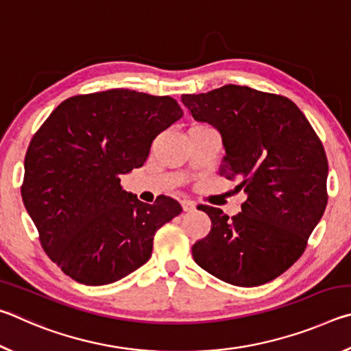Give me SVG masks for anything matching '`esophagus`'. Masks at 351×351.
I'll return each mask as SVG.
<instances>
[{"label": "esophagus", "mask_w": 351, "mask_h": 351, "mask_svg": "<svg viewBox=\"0 0 351 351\" xmlns=\"http://www.w3.org/2000/svg\"><path fill=\"white\" fill-rule=\"evenodd\" d=\"M181 206H182L184 212H190V210L195 209V203H193V201H190V199H182Z\"/></svg>", "instance_id": "esophagus-1"}]
</instances>
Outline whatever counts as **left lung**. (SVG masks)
Here are the masks:
<instances>
[{"instance_id":"left-lung-1","label":"left lung","mask_w":351,"mask_h":351,"mask_svg":"<svg viewBox=\"0 0 351 351\" xmlns=\"http://www.w3.org/2000/svg\"><path fill=\"white\" fill-rule=\"evenodd\" d=\"M195 121L215 127L226 154L219 175L246 193L241 212L198 206L210 232L192 246L197 265L235 287H260L291 268L328 201V162L316 132L288 97L224 85L182 94Z\"/></svg>"}]
</instances>
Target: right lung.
Here are the masks:
<instances>
[{
  "mask_svg": "<svg viewBox=\"0 0 351 351\" xmlns=\"http://www.w3.org/2000/svg\"><path fill=\"white\" fill-rule=\"evenodd\" d=\"M181 117L175 99L121 88L66 99L34 134L23 203L47 257L73 280L100 287L132 274L150 260L156 230L182 212L173 198L147 204L121 186Z\"/></svg>",
  "mask_w": 351,
  "mask_h": 351,
  "instance_id": "add662e5",
  "label": "right lung"
}]
</instances>
